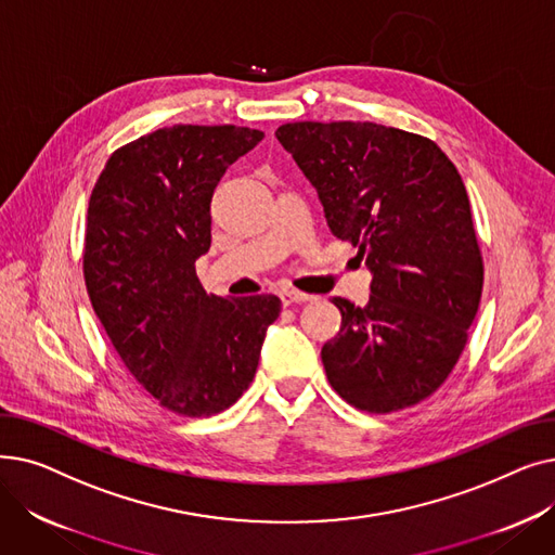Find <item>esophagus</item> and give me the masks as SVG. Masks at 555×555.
<instances>
[{"label": "esophagus", "instance_id": "1", "mask_svg": "<svg viewBox=\"0 0 555 555\" xmlns=\"http://www.w3.org/2000/svg\"><path fill=\"white\" fill-rule=\"evenodd\" d=\"M283 306H293V304H306V301H312L314 297L312 295H304V293H297V289H283V293H279Z\"/></svg>", "mask_w": 555, "mask_h": 555}]
</instances>
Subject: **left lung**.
<instances>
[{
	"label": "left lung",
	"mask_w": 555,
	"mask_h": 555,
	"mask_svg": "<svg viewBox=\"0 0 555 555\" xmlns=\"http://www.w3.org/2000/svg\"><path fill=\"white\" fill-rule=\"evenodd\" d=\"M276 139L317 189L333 236L358 247L373 276L364 308L333 297L331 387L369 414L425 400L452 373L483 287L456 166L427 137L369 121L285 124Z\"/></svg>",
	"instance_id": "obj_1"
}]
</instances>
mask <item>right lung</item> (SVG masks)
Returning a JSON list of instances; mask_svg holds the SVG:
<instances>
[{
	"mask_svg": "<svg viewBox=\"0 0 555 555\" xmlns=\"http://www.w3.org/2000/svg\"><path fill=\"white\" fill-rule=\"evenodd\" d=\"M266 137L172 126L107 159L90 197L85 285L134 380L168 412H224L254 380L281 299L207 295L195 260L211 247V199L227 168Z\"/></svg>",
	"mask_w": 555,
	"mask_h": 555,
	"instance_id": "1",
	"label": "right lung"
}]
</instances>
